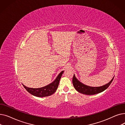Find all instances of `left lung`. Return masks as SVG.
<instances>
[{
    "instance_id": "left-lung-1",
    "label": "left lung",
    "mask_w": 125,
    "mask_h": 125,
    "mask_svg": "<svg viewBox=\"0 0 125 125\" xmlns=\"http://www.w3.org/2000/svg\"><path fill=\"white\" fill-rule=\"evenodd\" d=\"M114 78V77L109 83L104 85L103 86L99 87H92L88 86L87 85H85L83 83H81L80 81H78L77 79H76V78L74 74L73 78V83L74 88L78 92L82 93L83 94L91 95L101 93L104 90H105L107 88H108L111 83H112Z\"/></svg>"
}]
</instances>
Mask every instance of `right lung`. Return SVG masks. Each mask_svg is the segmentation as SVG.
<instances>
[{"label": "right lung", "mask_w": 125, "mask_h": 125, "mask_svg": "<svg viewBox=\"0 0 125 125\" xmlns=\"http://www.w3.org/2000/svg\"><path fill=\"white\" fill-rule=\"evenodd\" d=\"M63 72L64 71H61L56 78V79L52 83L44 87L35 89L28 88L25 86L24 84H23V86L29 93L34 96L39 97H43L51 96V95L53 94L57 90V88L59 86V82H60V78L61 77Z\"/></svg>", "instance_id": "1"}]
</instances>
